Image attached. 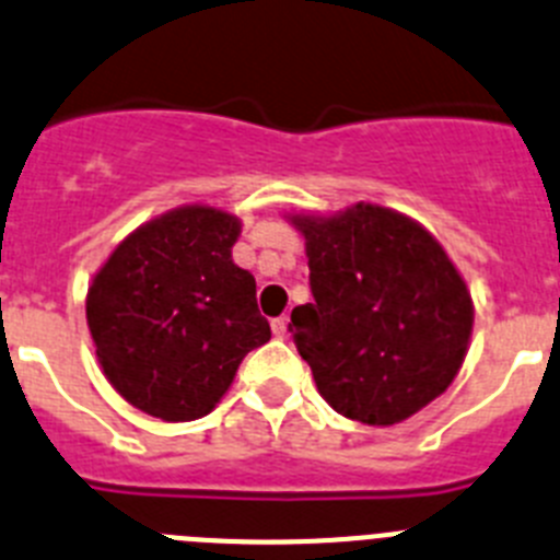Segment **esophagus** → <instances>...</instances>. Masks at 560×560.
Here are the masks:
<instances>
[{"label":"esophagus","mask_w":560,"mask_h":560,"mask_svg":"<svg viewBox=\"0 0 560 560\" xmlns=\"http://www.w3.org/2000/svg\"><path fill=\"white\" fill-rule=\"evenodd\" d=\"M271 334H275L277 339H283V336L289 334V319H285V316H277V319H271Z\"/></svg>","instance_id":"34e87169"}]
</instances>
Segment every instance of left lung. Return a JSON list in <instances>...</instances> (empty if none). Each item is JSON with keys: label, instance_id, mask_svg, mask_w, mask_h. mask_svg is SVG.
<instances>
[{"label": "left lung", "instance_id": "1", "mask_svg": "<svg viewBox=\"0 0 560 560\" xmlns=\"http://www.w3.org/2000/svg\"><path fill=\"white\" fill-rule=\"evenodd\" d=\"M291 224L305 235L314 294L291 311L294 345L330 407L393 427L446 393L468 353L474 303L432 232L364 201Z\"/></svg>", "mask_w": 560, "mask_h": 560}]
</instances>
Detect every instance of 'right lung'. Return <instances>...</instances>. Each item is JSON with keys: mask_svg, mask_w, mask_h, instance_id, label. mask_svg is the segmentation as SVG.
Returning a JSON list of instances; mask_svg holds the SVG:
<instances>
[{"mask_svg": "<svg viewBox=\"0 0 560 560\" xmlns=\"http://www.w3.org/2000/svg\"><path fill=\"white\" fill-rule=\"evenodd\" d=\"M241 221L187 205L148 221L108 255L86 294L103 375L151 418H205L237 364L271 339L255 277L232 264Z\"/></svg>", "mask_w": 560, "mask_h": 560, "instance_id": "right-lung-1", "label": "right lung"}]
</instances>
